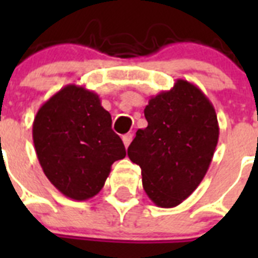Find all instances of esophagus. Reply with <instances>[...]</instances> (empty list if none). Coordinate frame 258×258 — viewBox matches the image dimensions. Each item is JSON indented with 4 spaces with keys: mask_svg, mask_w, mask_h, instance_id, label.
<instances>
[{
    "mask_svg": "<svg viewBox=\"0 0 258 258\" xmlns=\"http://www.w3.org/2000/svg\"><path fill=\"white\" fill-rule=\"evenodd\" d=\"M123 139V143H124V147L127 149L130 146V143H131V141H133V134H125L124 137L121 138Z\"/></svg>",
    "mask_w": 258,
    "mask_h": 258,
    "instance_id": "1",
    "label": "esophagus"
}]
</instances>
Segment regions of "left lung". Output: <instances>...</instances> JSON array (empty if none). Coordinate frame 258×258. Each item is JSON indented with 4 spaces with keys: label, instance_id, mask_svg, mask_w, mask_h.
<instances>
[{
    "label": "left lung",
    "instance_id": "1",
    "mask_svg": "<svg viewBox=\"0 0 258 258\" xmlns=\"http://www.w3.org/2000/svg\"><path fill=\"white\" fill-rule=\"evenodd\" d=\"M127 154L142 169L143 188L159 208H175L202 182L220 135L216 109L197 86L178 79L145 108Z\"/></svg>",
    "mask_w": 258,
    "mask_h": 258
}]
</instances>
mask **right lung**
Returning <instances> with one entry per match:
<instances>
[{
	"mask_svg": "<svg viewBox=\"0 0 258 258\" xmlns=\"http://www.w3.org/2000/svg\"><path fill=\"white\" fill-rule=\"evenodd\" d=\"M99 95L68 84L40 107L33 143L42 171L64 196L86 201L100 191L111 166L125 157Z\"/></svg>",
	"mask_w": 258,
	"mask_h": 258,
	"instance_id": "obj_1",
	"label": "right lung"
}]
</instances>
